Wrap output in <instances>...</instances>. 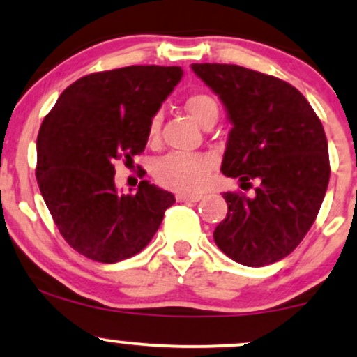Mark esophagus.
<instances>
[{
  "label": "esophagus",
  "mask_w": 357,
  "mask_h": 357,
  "mask_svg": "<svg viewBox=\"0 0 357 357\" xmlns=\"http://www.w3.org/2000/svg\"><path fill=\"white\" fill-rule=\"evenodd\" d=\"M202 198L203 196L198 195V192H179V195H176V199H178V202H188V203H196Z\"/></svg>",
  "instance_id": "34e87169"
}]
</instances>
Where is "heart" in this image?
I'll return each mask as SVG.
<instances>
[{
    "mask_svg": "<svg viewBox=\"0 0 357 357\" xmlns=\"http://www.w3.org/2000/svg\"><path fill=\"white\" fill-rule=\"evenodd\" d=\"M190 116L204 126L211 117H218V104L208 93H191L184 102ZM161 126V116L155 114L149 122V137L155 139ZM211 159L204 154L171 153L154 162V178L162 186L176 191H196L206 181Z\"/></svg>",
    "mask_w": 357,
    "mask_h": 357,
    "instance_id": "1",
    "label": "heart"
}]
</instances>
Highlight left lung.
I'll use <instances>...</instances> for the list:
<instances>
[{
	"mask_svg": "<svg viewBox=\"0 0 357 357\" xmlns=\"http://www.w3.org/2000/svg\"><path fill=\"white\" fill-rule=\"evenodd\" d=\"M233 124L221 173L255 179V195L223 192L228 213L213 238L225 255L264 267L292 253L310 230L329 184V149L317 114L296 87L240 65L192 63Z\"/></svg>",
	"mask_w": 357,
	"mask_h": 357,
	"instance_id": "1",
	"label": "left lung"
}]
</instances>
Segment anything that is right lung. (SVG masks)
Wrapping results in <instances>:
<instances>
[{"instance_id": "right-lung-1", "label": "right lung", "mask_w": 357, "mask_h": 357, "mask_svg": "<svg viewBox=\"0 0 357 357\" xmlns=\"http://www.w3.org/2000/svg\"><path fill=\"white\" fill-rule=\"evenodd\" d=\"M183 77L181 67L130 65L73 82L43 119L36 181L56 228L73 250L116 264L149 243L176 199L149 181L119 195L112 162H132L149 122Z\"/></svg>"}]
</instances>
